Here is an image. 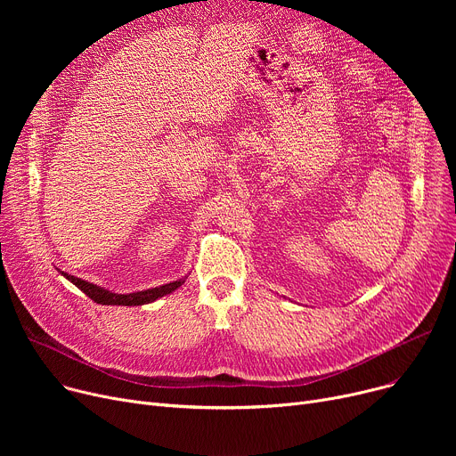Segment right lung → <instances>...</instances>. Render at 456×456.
I'll use <instances>...</instances> for the list:
<instances>
[{
    "mask_svg": "<svg viewBox=\"0 0 456 456\" xmlns=\"http://www.w3.org/2000/svg\"><path fill=\"white\" fill-rule=\"evenodd\" d=\"M62 275L69 281L74 282L77 289L81 292H85L94 303H100V305H124V306H136V305H146V303H151L166 294H172L174 290H177L179 286L184 282V279H179V281H174V282H167V284H162V286H157V289H148V290H142V292H133V294H114V292H109L105 289H102V286H95L92 282H86L79 277H74V275H68L62 272Z\"/></svg>",
    "mask_w": 456,
    "mask_h": 456,
    "instance_id": "obj_1",
    "label": "right lung"
}]
</instances>
